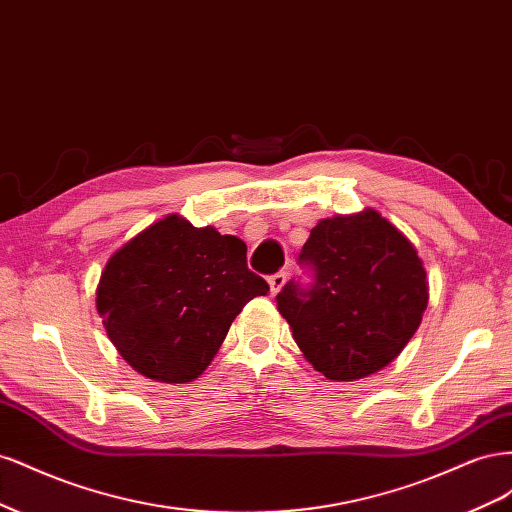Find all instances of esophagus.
Here are the masks:
<instances>
[{"label": "esophagus", "instance_id": "esophagus-1", "mask_svg": "<svg viewBox=\"0 0 512 512\" xmlns=\"http://www.w3.org/2000/svg\"><path fill=\"white\" fill-rule=\"evenodd\" d=\"M286 284V273L284 271H277L275 275L269 277V286H271V294H277L282 290V286Z\"/></svg>", "mask_w": 512, "mask_h": 512}]
</instances>
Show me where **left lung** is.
I'll return each mask as SVG.
<instances>
[{
  "label": "left lung",
  "instance_id": "left-lung-1",
  "mask_svg": "<svg viewBox=\"0 0 512 512\" xmlns=\"http://www.w3.org/2000/svg\"><path fill=\"white\" fill-rule=\"evenodd\" d=\"M299 265L312 280H290L275 297L277 309L324 378L350 382L376 374L423 320L429 299L423 262L374 209L318 222Z\"/></svg>",
  "mask_w": 512,
  "mask_h": 512
}]
</instances>
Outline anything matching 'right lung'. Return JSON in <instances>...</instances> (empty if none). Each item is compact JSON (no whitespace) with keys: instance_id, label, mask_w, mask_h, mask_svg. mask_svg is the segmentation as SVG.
Listing matches in <instances>:
<instances>
[{"instance_id":"add662e5","label":"right lung","mask_w":512,"mask_h":512,"mask_svg":"<svg viewBox=\"0 0 512 512\" xmlns=\"http://www.w3.org/2000/svg\"><path fill=\"white\" fill-rule=\"evenodd\" d=\"M267 290L247 269L241 239L168 215L106 262L96 305L111 342L138 374L181 384L203 374L232 320Z\"/></svg>"}]
</instances>
